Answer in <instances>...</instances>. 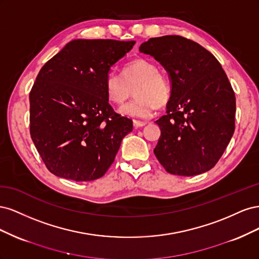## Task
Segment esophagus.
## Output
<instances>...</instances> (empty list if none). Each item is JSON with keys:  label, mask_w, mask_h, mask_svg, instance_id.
Wrapping results in <instances>:
<instances>
[{"label": "esophagus", "mask_w": 259, "mask_h": 259, "mask_svg": "<svg viewBox=\"0 0 259 259\" xmlns=\"http://www.w3.org/2000/svg\"><path fill=\"white\" fill-rule=\"evenodd\" d=\"M133 124H134V127H135V128H138V127H143V126H145V125H146L147 123H146V122H142V121L134 120V122H133Z\"/></svg>", "instance_id": "obj_1"}]
</instances>
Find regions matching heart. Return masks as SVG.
I'll list each match as a JSON object with an SVG mask.
<instances>
[{"mask_svg": "<svg viewBox=\"0 0 259 259\" xmlns=\"http://www.w3.org/2000/svg\"><path fill=\"white\" fill-rule=\"evenodd\" d=\"M134 88L136 98L119 109L122 115L148 119L153 114L156 106L166 105L170 97V85L166 77L159 73L153 62L144 58L128 62L123 68V76L109 72L105 79L106 95L116 105L123 104Z\"/></svg>", "mask_w": 259, "mask_h": 259, "instance_id": "b5f03b06", "label": "heart"}]
</instances>
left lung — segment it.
<instances>
[{"instance_id":"8db88e82","label":"left lung","mask_w":259,"mask_h":259,"mask_svg":"<svg viewBox=\"0 0 259 259\" xmlns=\"http://www.w3.org/2000/svg\"><path fill=\"white\" fill-rule=\"evenodd\" d=\"M139 52L159 61L170 82L166 114L155 121L161 130L156 159L170 174L205 173L234 133L236 96L222 65L203 46L179 35L149 38Z\"/></svg>"}]
</instances>
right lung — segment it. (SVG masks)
I'll use <instances>...</instances> for the list:
<instances>
[{
  "mask_svg": "<svg viewBox=\"0 0 259 259\" xmlns=\"http://www.w3.org/2000/svg\"><path fill=\"white\" fill-rule=\"evenodd\" d=\"M134 44L77 38L40 70L29 95L30 134L54 175L90 182L113 163L133 121L109 105L105 79Z\"/></svg>",
  "mask_w": 259,
  "mask_h": 259,
  "instance_id": "right-lung-1",
  "label": "right lung"
}]
</instances>
